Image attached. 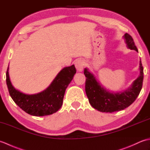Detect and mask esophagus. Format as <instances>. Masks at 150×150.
I'll return each instance as SVG.
<instances>
[{
	"label": "esophagus",
	"instance_id": "esophagus-1",
	"mask_svg": "<svg viewBox=\"0 0 150 150\" xmlns=\"http://www.w3.org/2000/svg\"><path fill=\"white\" fill-rule=\"evenodd\" d=\"M75 68L78 71H82V70H83V68L84 66V60L81 59H78L76 60V62H75Z\"/></svg>",
	"mask_w": 150,
	"mask_h": 150
}]
</instances>
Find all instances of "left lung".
<instances>
[{"instance_id":"1","label":"left lung","mask_w":150,"mask_h":150,"mask_svg":"<svg viewBox=\"0 0 150 150\" xmlns=\"http://www.w3.org/2000/svg\"><path fill=\"white\" fill-rule=\"evenodd\" d=\"M124 39L127 47L130 50H138L135 45L133 38L125 33ZM140 75L127 90L119 93H113L106 90L95 79V76L85 68L84 74L86 79L85 90L89 103L95 109L101 112L112 113L125 109L129 106L137 98L142 87L144 72L141 61H140Z\"/></svg>"}]
</instances>
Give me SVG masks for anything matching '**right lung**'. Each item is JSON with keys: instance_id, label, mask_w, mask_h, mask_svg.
Listing matches in <instances>:
<instances>
[{"instance_id": "obj_1", "label": "right lung", "mask_w": 150, "mask_h": 150, "mask_svg": "<svg viewBox=\"0 0 150 150\" xmlns=\"http://www.w3.org/2000/svg\"><path fill=\"white\" fill-rule=\"evenodd\" d=\"M8 71L9 67L6 71V84L12 99L25 112L37 117L52 115L61 108L66 89L76 73L74 65L66 67L45 90L37 94L28 95L13 86Z\"/></svg>"}]
</instances>
